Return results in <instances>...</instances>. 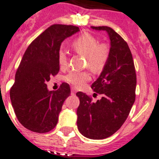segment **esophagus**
Here are the masks:
<instances>
[{
	"label": "esophagus",
	"mask_w": 159,
	"mask_h": 159,
	"mask_svg": "<svg viewBox=\"0 0 159 159\" xmlns=\"http://www.w3.org/2000/svg\"><path fill=\"white\" fill-rule=\"evenodd\" d=\"M76 92H77L76 89H74V88H72V89H71V93H72V94H75Z\"/></svg>",
	"instance_id": "obj_1"
}]
</instances>
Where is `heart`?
Returning <instances> with one entry per match:
<instances>
[{
	"label": "heart",
	"instance_id": "heart-1",
	"mask_svg": "<svg viewBox=\"0 0 159 159\" xmlns=\"http://www.w3.org/2000/svg\"><path fill=\"white\" fill-rule=\"evenodd\" d=\"M76 53L86 57V64L92 70L97 72L103 68L109 57V48L105 43H98L94 36L84 33L76 39L72 44ZM58 62L64 67L67 63V56L61 51L58 54ZM91 75L88 72H72L66 75L64 80L75 87H82L90 81Z\"/></svg>",
	"mask_w": 159,
	"mask_h": 159
}]
</instances>
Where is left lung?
I'll return each mask as SVG.
<instances>
[{
    "label": "left lung",
    "mask_w": 159,
    "mask_h": 159,
    "mask_svg": "<svg viewBox=\"0 0 159 159\" xmlns=\"http://www.w3.org/2000/svg\"><path fill=\"white\" fill-rule=\"evenodd\" d=\"M92 29L106 31L111 48L102 73L92 85L102 99L93 102L85 93L77 92L80 100L77 125L85 137L103 139L116 133L128 117L135 101L136 73L132 53L122 37L108 26Z\"/></svg>",
    "instance_id": "obj_1"
}]
</instances>
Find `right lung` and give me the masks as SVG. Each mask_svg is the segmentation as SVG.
<instances>
[{
	"instance_id": "right-lung-1",
	"label": "right lung",
	"mask_w": 159,
	"mask_h": 159,
	"mask_svg": "<svg viewBox=\"0 0 159 159\" xmlns=\"http://www.w3.org/2000/svg\"><path fill=\"white\" fill-rule=\"evenodd\" d=\"M78 31L77 26L53 25L25 52L10 97L18 120L30 130L47 133L57 125L62 104L71 90L69 85L63 82L57 91H48L46 82L59 71L62 42Z\"/></svg>"
}]
</instances>
